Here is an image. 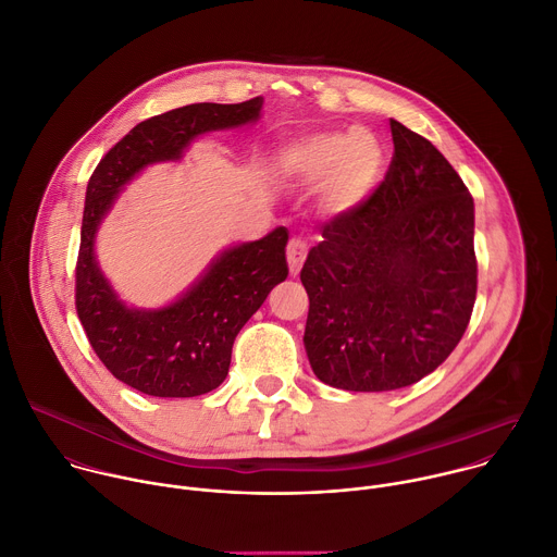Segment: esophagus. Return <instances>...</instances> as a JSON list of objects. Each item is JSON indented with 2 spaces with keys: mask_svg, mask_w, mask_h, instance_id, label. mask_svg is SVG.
Masks as SVG:
<instances>
[{
  "mask_svg": "<svg viewBox=\"0 0 557 557\" xmlns=\"http://www.w3.org/2000/svg\"><path fill=\"white\" fill-rule=\"evenodd\" d=\"M306 256H308V245L301 240V237H293L286 247V260H288V269L293 275L299 273Z\"/></svg>",
  "mask_w": 557,
  "mask_h": 557,
  "instance_id": "34e87169",
  "label": "esophagus"
}]
</instances>
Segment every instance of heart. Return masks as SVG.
Returning a JSON list of instances; mask_svg holds the SVG:
<instances>
[{
    "instance_id": "heart-1",
    "label": "heart",
    "mask_w": 557,
    "mask_h": 557,
    "mask_svg": "<svg viewBox=\"0 0 557 557\" xmlns=\"http://www.w3.org/2000/svg\"><path fill=\"white\" fill-rule=\"evenodd\" d=\"M383 151L368 132H320L293 143L284 168L301 183L326 178L322 200L331 211L357 207L379 181Z\"/></svg>"
}]
</instances>
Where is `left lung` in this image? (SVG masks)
Masks as SVG:
<instances>
[{
  "label": "left lung",
  "mask_w": 557,
  "mask_h": 557,
  "mask_svg": "<svg viewBox=\"0 0 557 557\" xmlns=\"http://www.w3.org/2000/svg\"><path fill=\"white\" fill-rule=\"evenodd\" d=\"M383 183L322 226L299 273L317 379L352 392L412 385L458 346L475 301L473 198L447 158L389 119Z\"/></svg>",
  "instance_id": "obj_1"
}]
</instances>
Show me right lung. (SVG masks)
<instances>
[{
	"instance_id": "obj_1",
	"label": "right lung",
	"mask_w": 557,
	"mask_h": 557,
	"mask_svg": "<svg viewBox=\"0 0 557 557\" xmlns=\"http://www.w3.org/2000/svg\"><path fill=\"white\" fill-rule=\"evenodd\" d=\"M262 103V97L231 106L194 103L151 116L101 158L88 183L76 260V312L103 366L143 394L187 399L226 379L237 333L288 275V231L277 226L262 240L222 251L187 293L153 310L129 308L119 299L95 258L97 231L140 170L181 161L200 134L256 123Z\"/></svg>"
}]
</instances>
